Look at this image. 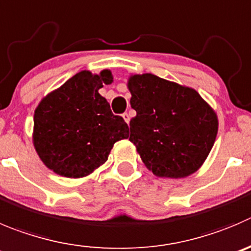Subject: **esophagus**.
I'll return each mask as SVG.
<instances>
[{"label":"esophagus","mask_w":251,"mask_h":251,"mask_svg":"<svg viewBox=\"0 0 251 251\" xmlns=\"http://www.w3.org/2000/svg\"><path fill=\"white\" fill-rule=\"evenodd\" d=\"M123 119H124V121H126V122H127L128 124H129V121H130L129 114H128V113H124V114H123Z\"/></svg>","instance_id":"34e87169"}]
</instances>
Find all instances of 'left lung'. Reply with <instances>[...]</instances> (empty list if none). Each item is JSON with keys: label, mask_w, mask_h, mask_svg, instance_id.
<instances>
[{"label": "left lung", "mask_w": 251, "mask_h": 251, "mask_svg": "<svg viewBox=\"0 0 251 251\" xmlns=\"http://www.w3.org/2000/svg\"><path fill=\"white\" fill-rule=\"evenodd\" d=\"M129 140L140 159L157 177L182 178L199 170L218 133L216 111L195 88L152 74L128 77Z\"/></svg>", "instance_id": "1"}]
</instances>
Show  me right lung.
<instances>
[{
    "mask_svg": "<svg viewBox=\"0 0 251 251\" xmlns=\"http://www.w3.org/2000/svg\"><path fill=\"white\" fill-rule=\"evenodd\" d=\"M112 82L108 69L83 70L43 97L34 111L33 145L48 169L64 177H86L108 160L114 143L129 137L128 124L99 94Z\"/></svg>",
    "mask_w": 251,
    "mask_h": 251,
    "instance_id": "1",
    "label": "right lung"
}]
</instances>
